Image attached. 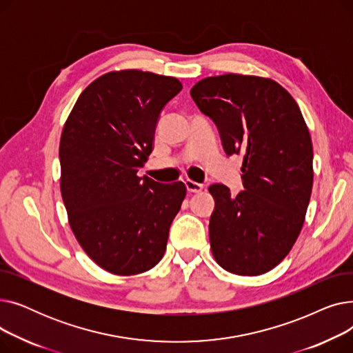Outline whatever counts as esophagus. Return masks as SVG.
<instances>
[{
    "instance_id": "34e87169",
    "label": "esophagus",
    "mask_w": 353,
    "mask_h": 353,
    "mask_svg": "<svg viewBox=\"0 0 353 353\" xmlns=\"http://www.w3.org/2000/svg\"><path fill=\"white\" fill-rule=\"evenodd\" d=\"M184 184H186V189H188L190 193H197V192H201V190H203V184H201V183L193 181V180H190V179H188L186 181H184Z\"/></svg>"
}]
</instances>
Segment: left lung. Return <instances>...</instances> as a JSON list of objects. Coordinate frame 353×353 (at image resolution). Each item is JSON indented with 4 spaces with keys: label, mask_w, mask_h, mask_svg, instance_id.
Returning <instances> with one entry per match:
<instances>
[{
    "label": "left lung",
    "mask_w": 353,
    "mask_h": 353,
    "mask_svg": "<svg viewBox=\"0 0 353 353\" xmlns=\"http://www.w3.org/2000/svg\"><path fill=\"white\" fill-rule=\"evenodd\" d=\"M190 96L216 124L226 154H243L245 190L209 188L212 253L234 274L266 273L290 252L310 200L313 147L301 108L281 84L242 74L203 79Z\"/></svg>",
    "instance_id": "8db88e82"
}]
</instances>
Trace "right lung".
Returning <instances> with one entry per match:
<instances>
[{
    "label": "right lung",
    "instance_id": "add662e5",
    "mask_svg": "<svg viewBox=\"0 0 353 353\" xmlns=\"http://www.w3.org/2000/svg\"><path fill=\"white\" fill-rule=\"evenodd\" d=\"M181 88L174 77L111 71L81 92L64 124L60 188L70 226L110 273H143L164 254L186 186L137 172L153 150L161 110Z\"/></svg>",
    "mask_w": 353,
    "mask_h": 353
}]
</instances>
